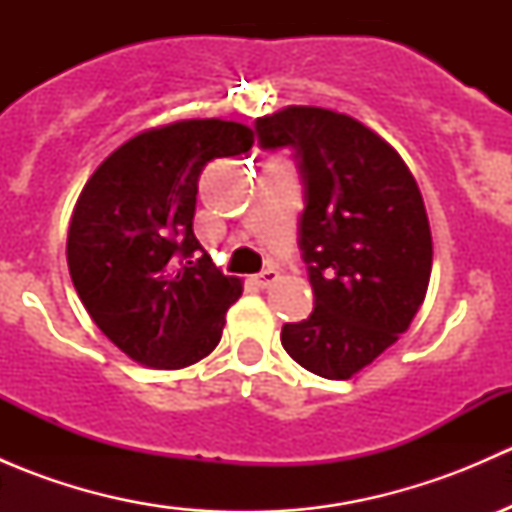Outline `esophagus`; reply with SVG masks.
<instances>
[{
  "mask_svg": "<svg viewBox=\"0 0 512 512\" xmlns=\"http://www.w3.org/2000/svg\"><path fill=\"white\" fill-rule=\"evenodd\" d=\"M277 277H280V272H277V270H272V267H267V270H262L260 275L255 277V282H257V287L267 289V287L272 285V282H277Z\"/></svg>",
  "mask_w": 512,
  "mask_h": 512,
  "instance_id": "obj_1",
  "label": "esophagus"
}]
</instances>
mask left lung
<instances>
[{"instance_id": "8db88e82", "label": "left lung", "mask_w": 512, "mask_h": 512, "mask_svg": "<svg viewBox=\"0 0 512 512\" xmlns=\"http://www.w3.org/2000/svg\"><path fill=\"white\" fill-rule=\"evenodd\" d=\"M255 131L265 151L292 148L304 188L297 242L314 309L282 327V347L312 374L349 379L409 329L426 297L421 190L399 153L344 113L289 106Z\"/></svg>"}]
</instances>
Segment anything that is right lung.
I'll return each instance as SVG.
<instances>
[{
    "mask_svg": "<svg viewBox=\"0 0 512 512\" xmlns=\"http://www.w3.org/2000/svg\"><path fill=\"white\" fill-rule=\"evenodd\" d=\"M242 123L195 118L138 133L84 185L69 225L71 282L96 327L138 364L183 369L218 347L242 285L193 232L213 158L247 153Z\"/></svg>",
    "mask_w": 512,
    "mask_h": 512,
    "instance_id": "add662e5",
    "label": "right lung"
}]
</instances>
